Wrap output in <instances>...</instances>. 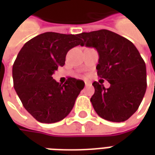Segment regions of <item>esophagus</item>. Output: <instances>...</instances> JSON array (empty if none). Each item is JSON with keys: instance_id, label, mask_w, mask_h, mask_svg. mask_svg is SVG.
I'll use <instances>...</instances> for the list:
<instances>
[{"instance_id": "esophagus-1", "label": "esophagus", "mask_w": 155, "mask_h": 155, "mask_svg": "<svg viewBox=\"0 0 155 155\" xmlns=\"http://www.w3.org/2000/svg\"><path fill=\"white\" fill-rule=\"evenodd\" d=\"M84 84H85V86H88V85H90L91 84L90 82H87V81H84Z\"/></svg>"}]
</instances>
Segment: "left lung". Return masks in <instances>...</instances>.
<instances>
[{
  "mask_svg": "<svg viewBox=\"0 0 155 155\" xmlns=\"http://www.w3.org/2000/svg\"><path fill=\"white\" fill-rule=\"evenodd\" d=\"M84 45L99 53L97 74L110 84L106 89L96 81L91 99L99 116L123 122L133 115L147 87L146 66L140 52L129 40L108 30L79 34Z\"/></svg>",
  "mask_w": 155,
  "mask_h": 155,
  "instance_id": "1",
  "label": "left lung"
}]
</instances>
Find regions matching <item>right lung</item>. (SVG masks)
<instances>
[{"mask_svg": "<svg viewBox=\"0 0 155 155\" xmlns=\"http://www.w3.org/2000/svg\"><path fill=\"white\" fill-rule=\"evenodd\" d=\"M83 41L79 35L45 32L27 41L15 59L12 76L16 94L23 106L35 120L51 124L70 114L84 82L68 78L64 84L52 74L63 66L71 49Z\"/></svg>", "mask_w": 155, "mask_h": 155, "instance_id": "obj_1", "label": "right lung"}]
</instances>
